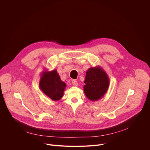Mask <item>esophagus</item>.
I'll return each instance as SVG.
<instances>
[{
  "instance_id": "obj_1",
  "label": "esophagus",
  "mask_w": 150,
  "mask_h": 150,
  "mask_svg": "<svg viewBox=\"0 0 150 150\" xmlns=\"http://www.w3.org/2000/svg\"><path fill=\"white\" fill-rule=\"evenodd\" d=\"M72 85H74V86H78V82L76 80H74V79H73L72 81Z\"/></svg>"
}]
</instances>
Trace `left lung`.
Here are the masks:
<instances>
[{
    "instance_id": "1",
    "label": "left lung",
    "mask_w": 150,
    "mask_h": 150,
    "mask_svg": "<svg viewBox=\"0 0 150 150\" xmlns=\"http://www.w3.org/2000/svg\"><path fill=\"white\" fill-rule=\"evenodd\" d=\"M83 91L87 97L95 101L101 99L109 87L110 81L108 74L101 67L89 68L85 75Z\"/></svg>"
}]
</instances>
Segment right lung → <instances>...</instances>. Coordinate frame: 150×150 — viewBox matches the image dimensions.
I'll return each mask as SVG.
<instances>
[{
  "instance_id": "right-lung-1",
  "label": "right lung",
  "mask_w": 150,
  "mask_h": 150,
  "mask_svg": "<svg viewBox=\"0 0 150 150\" xmlns=\"http://www.w3.org/2000/svg\"><path fill=\"white\" fill-rule=\"evenodd\" d=\"M66 86L67 84L60 79L57 70L45 71L41 73L39 87L53 101H58L62 98Z\"/></svg>"
}]
</instances>
